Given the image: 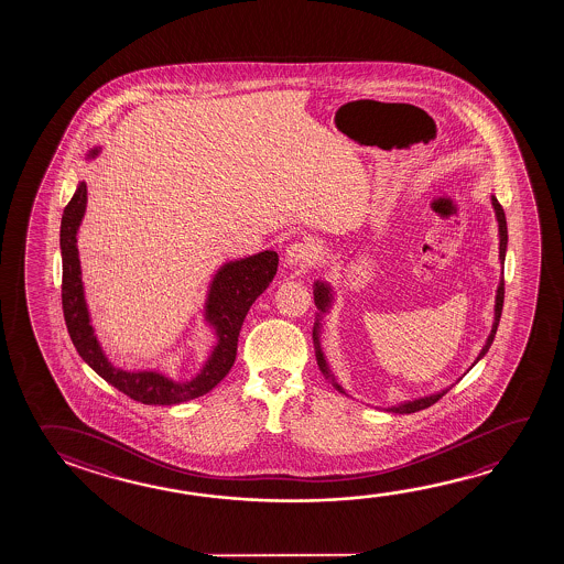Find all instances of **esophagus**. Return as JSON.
<instances>
[{"instance_id":"1","label":"esophagus","mask_w":564,"mask_h":564,"mask_svg":"<svg viewBox=\"0 0 564 564\" xmlns=\"http://www.w3.org/2000/svg\"><path fill=\"white\" fill-rule=\"evenodd\" d=\"M314 251L316 250H314L313 241H293L285 250V261L289 265H303L314 258Z\"/></svg>"}]
</instances>
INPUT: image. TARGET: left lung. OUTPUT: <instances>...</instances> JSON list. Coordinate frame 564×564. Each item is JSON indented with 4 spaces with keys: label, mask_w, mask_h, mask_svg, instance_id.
Wrapping results in <instances>:
<instances>
[{
    "label": "left lung",
    "mask_w": 564,
    "mask_h": 564,
    "mask_svg": "<svg viewBox=\"0 0 564 564\" xmlns=\"http://www.w3.org/2000/svg\"><path fill=\"white\" fill-rule=\"evenodd\" d=\"M491 204H494V210H496V216H498L499 224V259H501V263H503V259H506V248H508V223H506V213H503V208H501V204L498 203V198L496 196H491ZM506 283H503V278L499 281L498 286V296H496V318H494V326H491V334H489L488 341H486V346H484V350L480 351V356H478V360H480L481 356L489 350V346H491V341H494V336L498 333V324L499 318H501V308H503V295H506ZM314 303L316 306L326 313V308L330 305V286L324 285V283H314ZM318 326L321 323L316 321L314 324L313 330V340L314 348H316V361H318V368L323 371L326 378L333 379L334 388L338 389L340 393H346L344 389L334 381L333 373L328 370V364L324 360L323 350H321V341H318ZM476 360V361H478ZM474 361V364H476ZM451 388L444 389L441 393H434V395H429V398L415 399V401H406V403H401L398 406H389V413H399V415H405V413H415V411H421V409H426V406L434 405L438 399L443 398L444 393H448Z\"/></svg>",
    "instance_id": "1"
}]
</instances>
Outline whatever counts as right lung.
<instances>
[{
  "instance_id": "right-lung-1",
  "label": "right lung",
  "mask_w": 564,
  "mask_h": 564,
  "mask_svg": "<svg viewBox=\"0 0 564 564\" xmlns=\"http://www.w3.org/2000/svg\"><path fill=\"white\" fill-rule=\"evenodd\" d=\"M98 149L90 151V158ZM86 210V185L80 183L75 196L66 204L61 223V253H63V313L66 328L76 351L90 368L110 386L128 398L145 405H176L196 399L216 388L231 370L238 351V336L250 306L256 303L278 273L279 256L275 251H261L258 256L226 263L214 278L206 303V318L218 334V344L203 371L188 383H175L158 371H126L113 368L104 356L90 326V314L84 301L80 261L76 248V234Z\"/></svg>"
}]
</instances>
